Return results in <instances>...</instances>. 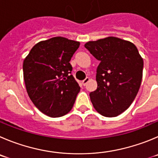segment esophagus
Segmentation results:
<instances>
[{
    "instance_id": "obj_1",
    "label": "esophagus",
    "mask_w": 158,
    "mask_h": 158,
    "mask_svg": "<svg viewBox=\"0 0 158 158\" xmlns=\"http://www.w3.org/2000/svg\"><path fill=\"white\" fill-rule=\"evenodd\" d=\"M89 78H86V79H84V80H82V85H83V86H86V84H87V82H89Z\"/></svg>"
}]
</instances>
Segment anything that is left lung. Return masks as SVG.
<instances>
[{"label":"left lung","instance_id":"obj_1","mask_svg":"<svg viewBox=\"0 0 158 158\" xmlns=\"http://www.w3.org/2000/svg\"><path fill=\"white\" fill-rule=\"evenodd\" d=\"M85 48L97 60V88L89 94L97 112L116 117L136 97L143 78V60L132 42L114 36L89 41Z\"/></svg>","mask_w":158,"mask_h":158}]
</instances>
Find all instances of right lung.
I'll return each mask as SVG.
<instances>
[{
    "label": "right lung",
    "mask_w": 158,
    "mask_h": 158,
    "mask_svg": "<svg viewBox=\"0 0 158 158\" xmlns=\"http://www.w3.org/2000/svg\"><path fill=\"white\" fill-rule=\"evenodd\" d=\"M79 45L78 41L56 36L35 44L24 59L23 77L28 95L49 117L68 114L80 90L70 75L69 63Z\"/></svg>",
    "instance_id": "right-lung-1"
}]
</instances>
